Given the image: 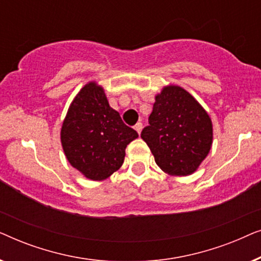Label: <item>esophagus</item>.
<instances>
[{
  "label": "esophagus",
  "mask_w": 261,
  "mask_h": 261,
  "mask_svg": "<svg viewBox=\"0 0 261 261\" xmlns=\"http://www.w3.org/2000/svg\"><path fill=\"white\" fill-rule=\"evenodd\" d=\"M134 129L137 130L139 134H140V133H141V129H142V123H141V122H138V123L134 126Z\"/></svg>",
  "instance_id": "34e87169"
}]
</instances>
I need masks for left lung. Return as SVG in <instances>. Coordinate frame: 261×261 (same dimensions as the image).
<instances>
[{
    "mask_svg": "<svg viewBox=\"0 0 261 261\" xmlns=\"http://www.w3.org/2000/svg\"><path fill=\"white\" fill-rule=\"evenodd\" d=\"M160 169L188 176L212 147V120L201 105L180 87H166L155 97L148 126L141 132Z\"/></svg>",
    "mask_w": 261,
    "mask_h": 261,
    "instance_id": "8db88e82",
    "label": "left lung"
}]
</instances>
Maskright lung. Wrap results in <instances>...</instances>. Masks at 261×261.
<instances>
[{
    "label": "right lung",
    "mask_w": 261,
    "mask_h": 261,
    "mask_svg": "<svg viewBox=\"0 0 261 261\" xmlns=\"http://www.w3.org/2000/svg\"><path fill=\"white\" fill-rule=\"evenodd\" d=\"M60 135L71 165L92 180L106 179L119 170L127 145L139 137L95 83L85 85L71 103Z\"/></svg>",
    "instance_id": "add662e5"
}]
</instances>
